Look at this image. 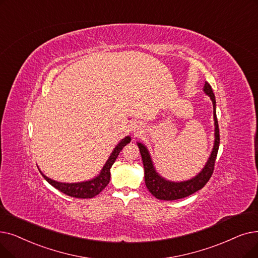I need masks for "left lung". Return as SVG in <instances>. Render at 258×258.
<instances>
[{
  "instance_id": "8db88e82",
  "label": "left lung",
  "mask_w": 258,
  "mask_h": 258,
  "mask_svg": "<svg viewBox=\"0 0 258 258\" xmlns=\"http://www.w3.org/2000/svg\"><path fill=\"white\" fill-rule=\"evenodd\" d=\"M204 92L211 98L213 102V108H214V125H215V140H214V147H213V151L210 155V158L208 162L206 163L205 167L201 172L193 177L192 179L186 181H180V182H174L166 180L163 177H161L158 173L156 172L153 161L151 159V155L145 145H143L140 142H137V145L139 148L142 162L144 166V180L145 185H147L149 191L160 200H176L187 197L189 195L194 194L195 192L199 191L200 188H203L207 182L210 180V178L214 172V165L216 156L219 148V127H218V121L216 117V100L214 93L212 91L211 85L206 82Z\"/></svg>"
}]
</instances>
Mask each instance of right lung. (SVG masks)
<instances>
[{"label": "right lung", "mask_w": 258, "mask_h": 258, "mask_svg": "<svg viewBox=\"0 0 258 258\" xmlns=\"http://www.w3.org/2000/svg\"><path fill=\"white\" fill-rule=\"evenodd\" d=\"M131 142V137L126 136L123 138L118 144L117 147L114 149L113 153L110 154L109 158L107 159L106 163L104 164L103 169L100 172V174L95 177L94 179H91L88 181L83 182H77V183H65V182H58L52 179L46 177L41 171L40 173L42 176L45 178V180L51 184L53 187L59 189L60 192L69 195L71 197L76 198H93L96 195H98L100 192H102L105 188V186L108 184L109 179H110V167L116 161L117 157L121 150L125 147L127 143Z\"/></svg>", "instance_id": "1"}]
</instances>
